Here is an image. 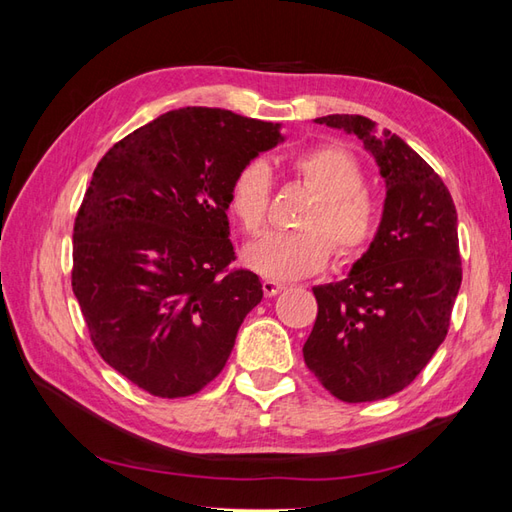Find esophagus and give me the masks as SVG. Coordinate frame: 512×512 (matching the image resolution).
I'll return each mask as SVG.
<instances>
[{
	"mask_svg": "<svg viewBox=\"0 0 512 512\" xmlns=\"http://www.w3.org/2000/svg\"><path fill=\"white\" fill-rule=\"evenodd\" d=\"M262 290H264L266 297H275V295H279L281 290H286V284H281V281H275V279H264Z\"/></svg>",
	"mask_w": 512,
	"mask_h": 512,
	"instance_id": "obj_1",
	"label": "esophagus"
}]
</instances>
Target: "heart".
Listing matches in <instances>:
<instances>
[{"instance_id":"1","label":"heart","mask_w":512,"mask_h":512,"mask_svg":"<svg viewBox=\"0 0 512 512\" xmlns=\"http://www.w3.org/2000/svg\"><path fill=\"white\" fill-rule=\"evenodd\" d=\"M297 180L317 193L299 217L297 231L264 237L246 250V264L275 279H297L317 273L330 262L332 250L341 264L356 262L374 244L383 209L365 187V169L350 149L319 145L292 158ZM273 204V176L264 160H248L235 171L228 187V206L248 237L268 226Z\"/></svg>"}]
</instances>
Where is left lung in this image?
Returning a JSON list of instances; mask_svg holds the SVG:
<instances>
[{
  "instance_id": "8db88e82",
  "label": "left lung",
  "mask_w": 512,
  "mask_h": 512,
  "mask_svg": "<svg viewBox=\"0 0 512 512\" xmlns=\"http://www.w3.org/2000/svg\"><path fill=\"white\" fill-rule=\"evenodd\" d=\"M372 151L387 182L378 235L339 284L312 288L317 321L303 361L343 402H372L411 385L449 332L462 284L458 213L440 176L400 136L374 121L332 114Z\"/></svg>"
}]
</instances>
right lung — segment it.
Listing matches in <instances>:
<instances>
[{
    "mask_svg": "<svg viewBox=\"0 0 512 512\" xmlns=\"http://www.w3.org/2000/svg\"><path fill=\"white\" fill-rule=\"evenodd\" d=\"M279 125L213 107L158 116L107 151L72 235V290L94 350L158 398L222 372L262 281L233 268L228 187Z\"/></svg>",
    "mask_w": 512,
    "mask_h": 512,
    "instance_id": "1",
    "label": "right lung"
}]
</instances>
